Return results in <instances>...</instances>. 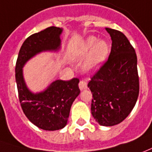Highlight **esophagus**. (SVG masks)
<instances>
[{"label":"esophagus","mask_w":152,"mask_h":152,"mask_svg":"<svg viewBox=\"0 0 152 152\" xmlns=\"http://www.w3.org/2000/svg\"><path fill=\"white\" fill-rule=\"evenodd\" d=\"M79 88L81 90V91H83V90H86L87 89V83L86 81H84V80H80L79 83Z\"/></svg>","instance_id":"obj_1"}]
</instances>
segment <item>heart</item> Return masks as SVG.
Listing matches in <instances>:
<instances>
[{
  "label": "heart",
  "instance_id": "heart-1",
  "mask_svg": "<svg viewBox=\"0 0 152 152\" xmlns=\"http://www.w3.org/2000/svg\"><path fill=\"white\" fill-rule=\"evenodd\" d=\"M110 51L109 43L104 40H99L96 37L91 36L84 42L76 52V59L81 60L87 58L85 62V70L88 72L97 71L105 61Z\"/></svg>",
  "mask_w": 152,
  "mask_h": 152
}]
</instances>
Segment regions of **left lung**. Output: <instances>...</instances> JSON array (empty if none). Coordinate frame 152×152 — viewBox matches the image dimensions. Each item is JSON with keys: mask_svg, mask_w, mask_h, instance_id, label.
I'll use <instances>...</instances> for the list:
<instances>
[{"mask_svg": "<svg viewBox=\"0 0 152 152\" xmlns=\"http://www.w3.org/2000/svg\"><path fill=\"white\" fill-rule=\"evenodd\" d=\"M112 39L109 58L88 83L91 113L102 126L120 124L134 108L139 94L135 49L122 32L106 28Z\"/></svg>", "mask_w": 152, "mask_h": 152, "instance_id": "8db88e82", "label": "left lung"}]
</instances>
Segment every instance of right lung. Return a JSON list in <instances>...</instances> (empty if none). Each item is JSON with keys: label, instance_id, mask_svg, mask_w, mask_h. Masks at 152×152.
Listing matches in <instances>:
<instances>
[{"label": "right lung", "instance_id": "obj_1", "mask_svg": "<svg viewBox=\"0 0 152 152\" xmlns=\"http://www.w3.org/2000/svg\"><path fill=\"white\" fill-rule=\"evenodd\" d=\"M61 31V28L51 26L28 37L21 46L15 66L18 94L23 112L32 124L47 131L59 130L66 125L72 104L80 94L79 79L57 80L46 91L33 94L24 83L22 67L42 51L59 49Z\"/></svg>", "mask_w": 152, "mask_h": 152}]
</instances>
